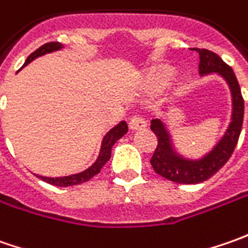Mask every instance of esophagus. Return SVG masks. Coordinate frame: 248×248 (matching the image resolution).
<instances>
[{
    "mask_svg": "<svg viewBox=\"0 0 248 248\" xmlns=\"http://www.w3.org/2000/svg\"><path fill=\"white\" fill-rule=\"evenodd\" d=\"M146 121L143 119H140L138 116H135V117H132V119L129 120V124L128 127L131 131H142V129L146 128Z\"/></svg>",
    "mask_w": 248,
    "mask_h": 248,
    "instance_id": "obj_1",
    "label": "esophagus"
}]
</instances>
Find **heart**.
I'll use <instances>...</instances> for the list:
<instances>
[{
    "label": "heart",
    "mask_w": 248,
    "mask_h": 248,
    "mask_svg": "<svg viewBox=\"0 0 248 248\" xmlns=\"http://www.w3.org/2000/svg\"><path fill=\"white\" fill-rule=\"evenodd\" d=\"M175 74V69L170 64H158L152 69L148 76V87L152 91H161L170 85L172 77ZM187 81V76L182 74L175 80V87H184Z\"/></svg>",
    "instance_id": "1"
}]
</instances>
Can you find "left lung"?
<instances>
[{
	"mask_svg": "<svg viewBox=\"0 0 248 248\" xmlns=\"http://www.w3.org/2000/svg\"><path fill=\"white\" fill-rule=\"evenodd\" d=\"M200 55V76L217 74L221 77L231 92V121L224 134L213 148L199 157H189L175 146L171 129L166 117L152 120L150 129L157 137L158 143L150 164L158 175L176 184H200L217 174L232 156L243 125L244 102L240 85L233 70L217 55L207 49H196Z\"/></svg>",
	"mask_w": 248,
	"mask_h": 248,
	"instance_id": "1",
	"label": "left lung"
}]
</instances>
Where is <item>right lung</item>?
<instances>
[{
    "mask_svg": "<svg viewBox=\"0 0 248 248\" xmlns=\"http://www.w3.org/2000/svg\"><path fill=\"white\" fill-rule=\"evenodd\" d=\"M64 48V45L61 43H48L40 46L38 49H35L24 62V66H27L29 63H31L34 59L40 58V56H44L46 53H52L56 52V51H62ZM22 67V69H23ZM128 131V125L125 121H120L119 124H116L113 128H110L105 137L102 138V142H100V149H99V155L96 160L91 164L88 168H85L84 171H80V172H76V174H70V175H64V176H43V175H37L40 179H43L45 182L51 184V185L55 186H73V185H80V184H84L87 181H90L92 176H95L96 174H99L102 167L105 166L108 161L110 160V156H111V148L114 146V143L119 140L120 138H123Z\"/></svg>",
    "mask_w": 248,
    "mask_h": 248,
    "instance_id": "obj_1",
    "label": "right lung"
}]
</instances>
